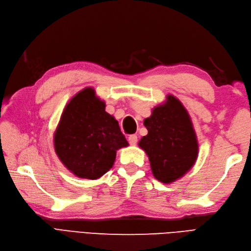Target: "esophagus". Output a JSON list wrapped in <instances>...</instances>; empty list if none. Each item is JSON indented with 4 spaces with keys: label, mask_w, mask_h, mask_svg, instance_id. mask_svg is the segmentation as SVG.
<instances>
[{
    "label": "esophagus",
    "mask_w": 251,
    "mask_h": 251,
    "mask_svg": "<svg viewBox=\"0 0 251 251\" xmlns=\"http://www.w3.org/2000/svg\"><path fill=\"white\" fill-rule=\"evenodd\" d=\"M127 140H128V142H130V145L131 146H135L137 144V135H130V136H128V138H127Z\"/></svg>",
    "instance_id": "esophagus-1"
}]
</instances>
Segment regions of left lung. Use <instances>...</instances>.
<instances>
[{"mask_svg":"<svg viewBox=\"0 0 251 251\" xmlns=\"http://www.w3.org/2000/svg\"><path fill=\"white\" fill-rule=\"evenodd\" d=\"M144 125L148 135L138 145L148 155L154 177L170 184L184 176L198 158L199 145L190 116L180 101L169 95Z\"/></svg>","mask_w":251,"mask_h":251,"instance_id":"8db88e82","label":"left lung"}]
</instances>
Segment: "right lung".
<instances>
[{
  "mask_svg": "<svg viewBox=\"0 0 251 251\" xmlns=\"http://www.w3.org/2000/svg\"><path fill=\"white\" fill-rule=\"evenodd\" d=\"M62 164L78 177L97 179L113 167L116 151L128 144L105 103L86 87L74 96L53 136Z\"/></svg>",
  "mask_w": 251,
  "mask_h": 251,
  "instance_id": "1",
  "label": "right lung"
}]
</instances>
